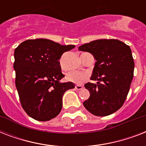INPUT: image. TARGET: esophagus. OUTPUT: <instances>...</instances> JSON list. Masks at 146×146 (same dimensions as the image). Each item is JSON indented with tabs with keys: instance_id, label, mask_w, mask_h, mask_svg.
I'll return each mask as SVG.
<instances>
[{
	"instance_id": "esophagus-1",
	"label": "esophagus",
	"mask_w": 146,
	"mask_h": 146,
	"mask_svg": "<svg viewBox=\"0 0 146 146\" xmlns=\"http://www.w3.org/2000/svg\"><path fill=\"white\" fill-rule=\"evenodd\" d=\"M82 88H83V86H81V85H76V86H75V89H76V90H81Z\"/></svg>"
}]
</instances>
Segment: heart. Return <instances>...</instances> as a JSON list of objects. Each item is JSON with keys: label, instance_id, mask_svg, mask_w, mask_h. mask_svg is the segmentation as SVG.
Instances as JSON below:
<instances>
[{"label": "heart", "instance_id": "b5f03b06", "mask_svg": "<svg viewBox=\"0 0 146 146\" xmlns=\"http://www.w3.org/2000/svg\"><path fill=\"white\" fill-rule=\"evenodd\" d=\"M62 63V60H61ZM87 75L86 73L79 71H70L66 74V80L70 82L80 84L86 80Z\"/></svg>", "mask_w": 146, "mask_h": 146}]
</instances>
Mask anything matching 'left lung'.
Masks as SVG:
<instances>
[{
  "label": "left lung",
  "mask_w": 146,
  "mask_h": 146,
  "mask_svg": "<svg viewBox=\"0 0 146 146\" xmlns=\"http://www.w3.org/2000/svg\"><path fill=\"white\" fill-rule=\"evenodd\" d=\"M96 60L91 80L85 87L90 92L83 102L88 111L96 116L110 115L122 107L133 78L134 60L131 49L117 39H98L79 47Z\"/></svg>",
  "instance_id": "8db88e82"
}]
</instances>
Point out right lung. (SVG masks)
<instances>
[{
	"label": "right lung",
	"instance_id": "obj_1",
	"mask_svg": "<svg viewBox=\"0 0 146 146\" xmlns=\"http://www.w3.org/2000/svg\"><path fill=\"white\" fill-rule=\"evenodd\" d=\"M75 45H61L45 38L26 40L14 50L16 87L23 108L38 121L54 118L62 109V98L73 82H60L64 77L59 60Z\"/></svg>",
	"mask_w": 146,
	"mask_h": 146
}]
</instances>
